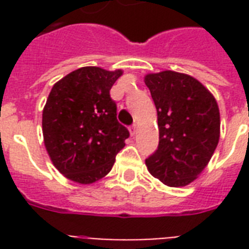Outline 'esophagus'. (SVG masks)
Returning a JSON list of instances; mask_svg holds the SVG:
<instances>
[{"instance_id":"34e87169","label":"esophagus","mask_w":249,"mask_h":249,"mask_svg":"<svg viewBox=\"0 0 249 249\" xmlns=\"http://www.w3.org/2000/svg\"><path fill=\"white\" fill-rule=\"evenodd\" d=\"M129 130H130V134H132V136H134V134L137 133V126L136 125H133V126H130V129H129Z\"/></svg>"}]
</instances>
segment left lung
<instances>
[{
	"label": "left lung",
	"instance_id": "8db88e82",
	"mask_svg": "<svg viewBox=\"0 0 249 249\" xmlns=\"http://www.w3.org/2000/svg\"><path fill=\"white\" fill-rule=\"evenodd\" d=\"M158 111L159 146L146 159L148 172L172 187L191 183L220 140V109L196 79L174 71L144 77Z\"/></svg>",
	"mask_w": 249,
	"mask_h": 249
}]
</instances>
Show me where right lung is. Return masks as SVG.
<instances>
[{
	"label": "right lung",
	"instance_id": "add662e5",
	"mask_svg": "<svg viewBox=\"0 0 249 249\" xmlns=\"http://www.w3.org/2000/svg\"><path fill=\"white\" fill-rule=\"evenodd\" d=\"M121 70L83 67L53 86L42 111L46 151L68 179L89 185L108 173L129 130L117 121L109 90Z\"/></svg>",
	"mask_w": 249,
	"mask_h": 249
}]
</instances>
